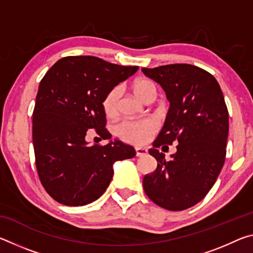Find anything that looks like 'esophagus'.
<instances>
[{
	"mask_svg": "<svg viewBox=\"0 0 253 253\" xmlns=\"http://www.w3.org/2000/svg\"><path fill=\"white\" fill-rule=\"evenodd\" d=\"M147 154V151L143 147H136V156L137 157H140V156H144Z\"/></svg>",
	"mask_w": 253,
	"mask_h": 253,
	"instance_id": "1",
	"label": "esophagus"
}]
</instances>
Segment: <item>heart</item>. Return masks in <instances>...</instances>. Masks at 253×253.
<instances>
[{"instance_id": "heart-1", "label": "heart", "mask_w": 253, "mask_h": 253, "mask_svg": "<svg viewBox=\"0 0 253 253\" xmlns=\"http://www.w3.org/2000/svg\"><path fill=\"white\" fill-rule=\"evenodd\" d=\"M132 89L140 99L145 100L151 92H156V88L151 80L139 78L132 84ZM119 99H121V88L115 87L107 93L102 107L107 116L113 117L118 113ZM157 122L153 118L144 119H125L115 127V134L124 142L144 145L157 131Z\"/></svg>"}]
</instances>
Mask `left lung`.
I'll return each mask as SVG.
<instances>
[{"label":"left lung","mask_w":253,"mask_h":253,"mask_svg":"<svg viewBox=\"0 0 253 253\" xmlns=\"http://www.w3.org/2000/svg\"><path fill=\"white\" fill-rule=\"evenodd\" d=\"M142 71L162 85L169 109L149 154L155 172L145 175L143 187L158 207L183 211L205 198L223 168L229 134V113L223 93L210 72L187 63ZM178 142L166 161L157 149ZM168 147V146H166Z\"/></svg>","instance_id":"left-lung-1"}]
</instances>
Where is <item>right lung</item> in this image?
I'll return each instance as SVG.
<instances>
[{
  "instance_id": "right-lung-1",
  "label": "right lung",
  "mask_w": 253,
  "mask_h": 253,
  "mask_svg": "<svg viewBox=\"0 0 253 253\" xmlns=\"http://www.w3.org/2000/svg\"><path fill=\"white\" fill-rule=\"evenodd\" d=\"M137 70L78 55L58 60L42 78L32 140L38 175L57 202L81 207L99 199L113 178L114 163L136 155L134 147L121 140L89 145L85 136L93 129L102 139L111 138L102 101Z\"/></svg>"
}]
</instances>
